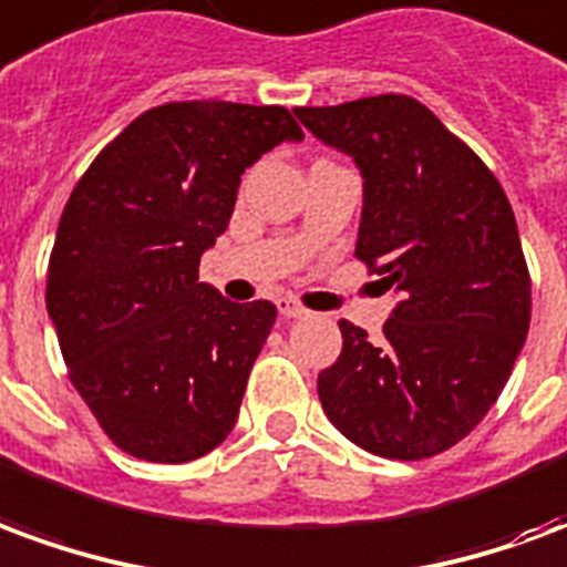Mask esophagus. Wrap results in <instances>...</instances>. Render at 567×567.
Wrapping results in <instances>:
<instances>
[{"label":"esophagus","mask_w":567,"mask_h":567,"mask_svg":"<svg viewBox=\"0 0 567 567\" xmlns=\"http://www.w3.org/2000/svg\"><path fill=\"white\" fill-rule=\"evenodd\" d=\"M276 309L282 312L285 319H307L309 309L300 303V300H295V297H279L276 300Z\"/></svg>","instance_id":"esophagus-1"}]
</instances>
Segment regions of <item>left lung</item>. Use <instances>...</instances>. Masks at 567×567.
Here are the masks:
<instances>
[{
	"instance_id": "8db88e82",
	"label": "left lung",
	"mask_w": 567,
	"mask_h": 567,
	"mask_svg": "<svg viewBox=\"0 0 567 567\" xmlns=\"http://www.w3.org/2000/svg\"><path fill=\"white\" fill-rule=\"evenodd\" d=\"M364 178L355 258L401 291L382 340L340 321L319 373L333 427L361 450L416 462L474 431L507 385L532 321L511 199L440 117L404 93L295 109Z\"/></svg>"
}]
</instances>
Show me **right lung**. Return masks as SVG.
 Returning a JSON list of instances; mask_svg holds the SVG:
<instances>
[{
  "mask_svg": "<svg viewBox=\"0 0 567 567\" xmlns=\"http://www.w3.org/2000/svg\"><path fill=\"white\" fill-rule=\"evenodd\" d=\"M285 140L303 130L282 105H157L69 197L44 303L69 380L133 458L194 462L234 431L276 307L199 282V255L227 230L239 175Z\"/></svg>",
  "mask_w": 567,
  "mask_h": 567,
  "instance_id": "add662e5",
  "label": "right lung"
}]
</instances>
